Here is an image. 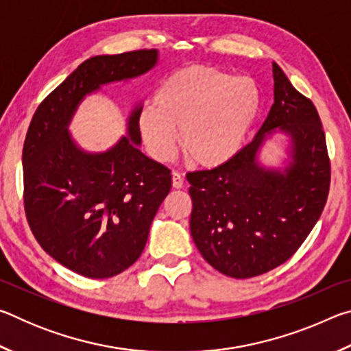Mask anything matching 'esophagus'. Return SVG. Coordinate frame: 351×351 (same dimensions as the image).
Segmentation results:
<instances>
[{
	"instance_id": "obj_1",
	"label": "esophagus",
	"mask_w": 351,
	"mask_h": 351,
	"mask_svg": "<svg viewBox=\"0 0 351 351\" xmlns=\"http://www.w3.org/2000/svg\"><path fill=\"white\" fill-rule=\"evenodd\" d=\"M171 184H173L175 189H181L184 186V180L180 171H173V173H171Z\"/></svg>"
}]
</instances>
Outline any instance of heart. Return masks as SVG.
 I'll list each match as a JSON object with an SVG mask.
<instances>
[{"instance_id": "1", "label": "heart", "mask_w": 351, "mask_h": 351, "mask_svg": "<svg viewBox=\"0 0 351 351\" xmlns=\"http://www.w3.org/2000/svg\"><path fill=\"white\" fill-rule=\"evenodd\" d=\"M260 111V91L249 77H235L212 66H190L164 80L154 106L139 114L147 150L156 161L175 153L176 133L190 162L217 167L245 144Z\"/></svg>"}]
</instances>
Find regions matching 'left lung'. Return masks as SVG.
I'll use <instances>...</instances> for the list:
<instances>
[{
	"instance_id": "8db88e82",
	"label": "left lung",
	"mask_w": 351,
	"mask_h": 351,
	"mask_svg": "<svg viewBox=\"0 0 351 351\" xmlns=\"http://www.w3.org/2000/svg\"><path fill=\"white\" fill-rule=\"evenodd\" d=\"M274 104L252 142L212 170L187 173L190 234L224 276L265 274L293 257L328 198L331 165L319 112L272 63ZM278 126L290 133L293 162L282 174L258 167L256 152Z\"/></svg>"
}]
</instances>
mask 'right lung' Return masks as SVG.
I'll return each mask as SVG.
<instances>
[{"instance_id":"obj_1","label":"right lung","mask_w":351,"mask_h":351,"mask_svg":"<svg viewBox=\"0 0 351 351\" xmlns=\"http://www.w3.org/2000/svg\"><path fill=\"white\" fill-rule=\"evenodd\" d=\"M156 57V49H141L88 58L45 97L27 128L23 199L29 228L52 258L80 276L108 278L141 257L171 175L138 148L141 110L130 117V136L99 154L79 150L66 125L85 94L147 73Z\"/></svg>"}]
</instances>
